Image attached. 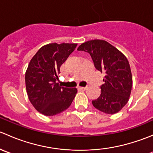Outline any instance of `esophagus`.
<instances>
[{"label": "esophagus", "mask_w": 153, "mask_h": 153, "mask_svg": "<svg viewBox=\"0 0 153 153\" xmlns=\"http://www.w3.org/2000/svg\"><path fill=\"white\" fill-rule=\"evenodd\" d=\"M78 89H81V90H86V89H87V86H86V87H83V86H79V87H78Z\"/></svg>", "instance_id": "1"}]
</instances>
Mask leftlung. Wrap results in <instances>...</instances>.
Returning a JSON list of instances; mask_svg holds the SVG:
<instances>
[{
    "mask_svg": "<svg viewBox=\"0 0 153 153\" xmlns=\"http://www.w3.org/2000/svg\"><path fill=\"white\" fill-rule=\"evenodd\" d=\"M78 51L88 52L98 71L105 73L101 95L92 101L96 109L106 114H115L129 101L132 86L130 66L124 54L104 40L83 43Z\"/></svg>",
    "mask_w": 153,
    "mask_h": 153,
    "instance_id": "obj_1",
    "label": "left lung"
}]
</instances>
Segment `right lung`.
I'll use <instances>...</instances> for the list:
<instances>
[{
  "mask_svg": "<svg viewBox=\"0 0 153 153\" xmlns=\"http://www.w3.org/2000/svg\"><path fill=\"white\" fill-rule=\"evenodd\" d=\"M77 44L57 43L40 48L32 57L25 73L27 95L37 111L53 116L66 110L77 93L76 88L63 87L56 83L60 68L75 50Z\"/></svg>",
  "mask_w": 153,
  "mask_h": 153,
  "instance_id": "right-lung-1",
  "label": "right lung"
}]
</instances>
